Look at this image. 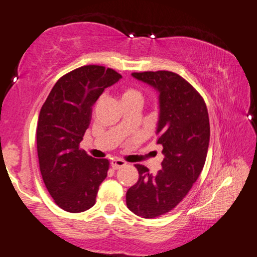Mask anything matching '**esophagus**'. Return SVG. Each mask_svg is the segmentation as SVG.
Instances as JSON below:
<instances>
[{
  "label": "esophagus",
  "instance_id": "esophagus-1",
  "mask_svg": "<svg viewBox=\"0 0 257 257\" xmlns=\"http://www.w3.org/2000/svg\"><path fill=\"white\" fill-rule=\"evenodd\" d=\"M125 165H127V163L122 159H113L112 162H110V166H112L114 170H118V168L123 167Z\"/></svg>",
  "mask_w": 257,
  "mask_h": 257
}]
</instances>
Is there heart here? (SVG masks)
I'll return each mask as SVG.
<instances>
[{
  "instance_id": "heart-1",
  "label": "heart",
  "mask_w": 257,
  "mask_h": 257,
  "mask_svg": "<svg viewBox=\"0 0 257 257\" xmlns=\"http://www.w3.org/2000/svg\"><path fill=\"white\" fill-rule=\"evenodd\" d=\"M121 100L123 104H128V102H143V94L142 92L134 87H125L121 92Z\"/></svg>"
}]
</instances>
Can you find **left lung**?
Listing matches in <instances>:
<instances>
[{
    "mask_svg": "<svg viewBox=\"0 0 257 257\" xmlns=\"http://www.w3.org/2000/svg\"><path fill=\"white\" fill-rule=\"evenodd\" d=\"M132 75L159 92L157 143L163 145L165 158L155 175L148 167L135 165L139 181L128 189L125 202L137 216L156 218L173 210L200 177L209 148V114L202 95L175 72Z\"/></svg>",
    "mask_w": 257,
    "mask_h": 257,
    "instance_id": "obj_1",
    "label": "left lung"
}]
</instances>
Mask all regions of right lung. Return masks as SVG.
Returning <instances> with one entry per match:
<instances>
[{"instance_id": "add662e5", "label": "right lung", "mask_w": 257, "mask_h": 257, "mask_svg": "<svg viewBox=\"0 0 257 257\" xmlns=\"http://www.w3.org/2000/svg\"><path fill=\"white\" fill-rule=\"evenodd\" d=\"M122 76L102 66H84L62 76L41 107L37 150L41 177L53 200L64 211L77 213L94 205L109 162L79 148L89 128L92 106L106 87Z\"/></svg>"}]
</instances>
